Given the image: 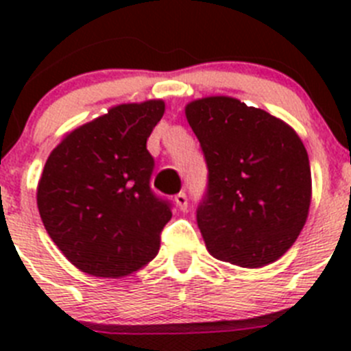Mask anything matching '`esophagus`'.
I'll return each mask as SVG.
<instances>
[{"label": "esophagus", "instance_id": "34e87169", "mask_svg": "<svg viewBox=\"0 0 351 351\" xmlns=\"http://www.w3.org/2000/svg\"><path fill=\"white\" fill-rule=\"evenodd\" d=\"M173 200H176V204H178V207L181 210L188 209V197H186V193H178Z\"/></svg>", "mask_w": 351, "mask_h": 351}]
</instances>
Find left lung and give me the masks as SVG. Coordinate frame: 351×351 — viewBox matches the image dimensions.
I'll use <instances>...</instances> for the list:
<instances>
[{"mask_svg": "<svg viewBox=\"0 0 351 351\" xmlns=\"http://www.w3.org/2000/svg\"><path fill=\"white\" fill-rule=\"evenodd\" d=\"M204 151L206 197L197 223L214 258L258 269L295 243L311 204V169L293 128L230 96L186 105Z\"/></svg>", "mask_w": 351, "mask_h": 351, "instance_id": "1", "label": "left lung"}]
</instances>
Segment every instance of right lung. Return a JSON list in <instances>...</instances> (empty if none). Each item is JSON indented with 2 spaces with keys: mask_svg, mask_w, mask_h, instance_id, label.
Wrapping results in <instances>:
<instances>
[{
  "mask_svg": "<svg viewBox=\"0 0 351 351\" xmlns=\"http://www.w3.org/2000/svg\"><path fill=\"white\" fill-rule=\"evenodd\" d=\"M163 112L161 100L117 105L68 133L47 158L40 218L86 274L121 278L158 255L172 206L151 190L154 158L145 144Z\"/></svg>",
  "mask_w": 351,
  "mask_h": 351,
  "instance_id": "add662e5",
  "label": "right lung"
}]
</instances>
